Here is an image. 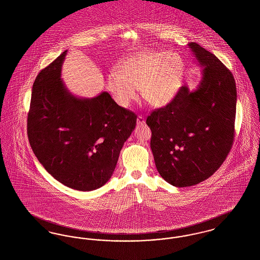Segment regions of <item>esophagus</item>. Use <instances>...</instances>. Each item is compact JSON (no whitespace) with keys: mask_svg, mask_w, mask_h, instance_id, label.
<instances>
[{"mask_svg":"<svg viewBox=\"0 0 260 260\" xmlns=\"http://www.w3.org/2000/svg\"><path fill=\"white\" fill-rule=\"evenodd\" d=\"M137 124L138 125H140V124H145V119L142 117V116H139L138 118H137Z\"/></svg>","mask_w":260,"mask_h":260,"instance_id":"1","label":"esophagus"}]
</instances>
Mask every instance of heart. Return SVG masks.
I'll return each instance as SVG.
<instances>
[{
	"mask_svg": "<svg viewBox=\"0 0 260 260\" xmlns=\"http://www.w3.org/2000/svg\"><path fill=\"white\" fill-rule=\"evenodd\" d=\"M184 62L173 51H148L126 58L107 76L106 87L115 102L128 108L136 100L137 89L150 104L164 107L179 92Z\"/></svg>",
	"mask_w": 260,
	"mask_h": 260,
	"instance_id": "heart-1",
	"label": "heart"
}]
</instances>
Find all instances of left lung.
Returning a JSON list of instances; mask_svg holds the SVG:
<instances>
[{"mask_svg": "<svg viewBox=\"0 0 260 260\" xmlns=\"http://www.w3.org/2000/svg\"><path fill=\"white\" fill-rule=\"evenodd\" d=\"M188 48L202 68L198 86L180 88L146 124L150 146L161 177L175 187L206 180L227 157L234 140L237 89L234 77L214 54L197 43Z\"/></svg>", "mask_w": 260, "mask_h": 260, "instance_id": "8db88e82", "label": "left lung"}]
</instances>
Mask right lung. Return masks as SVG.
<instances>
[{
    "label": "right lung",
    "instance_id": "1",
    "mask_svg": "<svg viewBox=\"0 0 260 260\" xmlns=\"http://www.w3.org/2000/svg\"><path fill=\"white\" fill-rule=\"evenodd\" d=\"M65 50L34 82L27 120L35 156L50 175L79 191L104 185L116 168L136 116L119 106L107 91L79 98L61 79Z\"/></svg>",
    "mask_w": 260,
    "mask_h": 260
}]
</instances>
